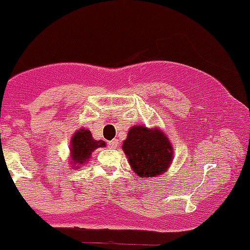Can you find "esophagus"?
<instances>
[{"mask_svg":"<svg viewBox=\"0 0 250 250\" xmlns=\"http://www.w3.org/2000/svg\"><path fill=\"white\" fill-rule=\"evenodd\" d=\"M118 145H120V142H118L117 139H113L111 140V142H108V146H110L111 149H116V147H118Z\"/></svg>","mask_w":250,"mask_h":250,"instance_id":"1","label":"esophagus"}]
</instances>
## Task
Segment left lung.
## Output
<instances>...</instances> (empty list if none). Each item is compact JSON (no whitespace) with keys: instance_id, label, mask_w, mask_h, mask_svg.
Instances as JSON below:
<instances>
[{"instance_id":"8db88e82","label":"left lung","mask_w":250,"mask_h":250,"mask_svg":"<svg viewBox=\"0 0 250 250\" xmlns=\"http://www.w3.org/2000/svg\"><path fill=\"white\" fill-rule=\"evenodd\" d=\"M122 149L133 171L142 178L165 173L173 159L171 142L159 128L149 129L145 125H133L128 130Z\"/></svg>"}]
</instances>
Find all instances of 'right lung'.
I'll return each instance as SVG.
<instances>
[{
  "instance_id": "obj_1",
  "label": "right lung",
  "mask_w": 250,
  "mask_h": 250,
  "mask_svg": "<svg viewBox=\"0 0 250 250\" xmlns=\"http://www.w3.org/2000/svg\"><path fill=\"white\" fill-rule=\"evenodd\" d=\"M106 146L104 140H95L89 129L77 130L71 140V160L73 167L78 168L79 165L89 161L91 152L98 147Z\"/></svg>"
}]
</instances>
